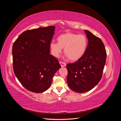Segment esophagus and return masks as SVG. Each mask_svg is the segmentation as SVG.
<instances>
[{"instance_id":"esophagus-1","label":"esophagus","mask_w":121,"mask_h":121,"mask_svg":"<svg viewBox=\"0 0 121 121\" xmlns=\"http://www.w3.org/2000/svg\"><path fill=\"white\" fill-rule=\"evenodd\" d=\"M60 64L61 67H65V65H66V64H65V63H64V62H63V61H60Z\"/></svg>"}]
</instances>
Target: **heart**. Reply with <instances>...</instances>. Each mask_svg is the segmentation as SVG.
Listing matches in <instances>:
<instances>
[{
	"label": "heart",
	"mask_w": 121,
	"mask_h": 121,
	"mask_svg": "<svg viewBox=\"0 0 121 121\" xmlns=\"http://www.w3.org/2000/svg\"><path fill=\"white\" fill-rule=\"evenodd\" d=\"M57 41V42L52 41L50 44L52 54L54 57H58L64 48V53L71 61L80 59L85 53L88 45V39L85 35L72 33L60 35Z\"/></svg>",
	"instance_id": "1"
}]
</instances>
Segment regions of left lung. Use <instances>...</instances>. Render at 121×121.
I'll return each mask as SVG.
<instances>
[{"label": "left lung", "mask_w": 121, "mask_h": 121, "mask_svg": "<svg viewBox=\"0 0 121 121\" xmlns=\"http://www.w3.org/2000/svg\"><path fill=\"white\" fill-rule=\"evenodd\" d=\"M85 32L88 40L85 53L74 63L67 65L68 86L78 93L90 90L100 81L107 57L101 40L88 31Z\"/></svg>", "instance_id": "1"}]
</instances>
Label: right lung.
<instances>
[{
    "label": "right lung",
    "instance_id": "right-lung-1",
    "mask_svg": "<svg viewBox=\"0 0 121 121\" xmlns=\"http://www.w3.org/2000/svg\"><path fill=\"white\" fill-rule=\"evenodd\" d=\"M55 27L24 31L13 46L14 73L26 89L34 93L48 89L53 77L61 66L57 58L50 54V44Z\"/></svg>",
    "mask_w": 121,
    "mask_h": 121
}]
</instances>
